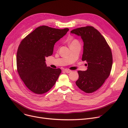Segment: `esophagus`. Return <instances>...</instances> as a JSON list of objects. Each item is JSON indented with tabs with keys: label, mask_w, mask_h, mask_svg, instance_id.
Instances as JSON below:
<instances>
[{
	"label": "esophagus",
	"mask_w": 128,
	"mask_h": 128,
	"mask_svg": "<svg viewBox=\"0 0 128 128\" xmlns=\"http://www.w3.org/2000/svg\"><path fill=\"white\" fill-rule=\"evenodd\" d=\"M64 71H65L66 73H69V72H72V70H68V69H65V70H64Z\"/></svg>",
	"instance_id": "esophagus-1"
}]
</instances>
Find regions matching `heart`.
I'll list each match as a JSON object with an SVG mask.
<instances>
[{
    "instance_id": "1",
    "label": "heart",
    "mask_w": 128,
    "mask_h": 128,
    "mask_svg": "<svg viewBox=\"0 0 128 128\" xmlns=\"http://www.w3.org/2000/svg\"><path fill=\"white\" fill-rule=\"evenodd\" d=\"M69 45H70V47L76 45H80V43L77 39H72L69 41Z\"/></svg>"
}]
</instances>
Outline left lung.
Masks as SVG:
<instances>
[{"label": "left lung", "instance_id": "obj_1", "mask_svg": "<svg viewBox=\"0 0 128 128\" xmlns=\"http://www.w3.org/2000/svg\"><path fill=\"white\" fill-rule=\"evenodd\" d=\"M72 34L81 36L84 42L82 60L88 63L87 70H78L76 82L78 88L86 93L98 90L108 77L112 64L111 49L104 37L93 26L73 30Z\"/></svg>", "mask_w": 128, "mask_h": 128}]
</instances>
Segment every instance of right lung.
<instances>
[{
  "mask_svg": "<svg viewBox=\"0 0 128 128\" xmlns=\"http://www.w3.org/2000/svg\"><path fill=\"white\" fill-rule=\"evenodd\" d=\"M41 26L25 37L20 43L16 54L18 75L27 88L33 93L42 94L55 84L60 68L46 66L45 57L51 56L54 45L68 31Z\"/></svg>",
  "mask_w": 128,
  "mask_h": 128,
  "instance_id": "right-lung-1",
  "label": "right lung"
}]
</instances>
